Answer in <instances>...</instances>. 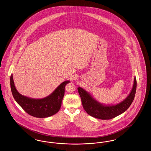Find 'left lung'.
I'll return each instance as SVG.
<instances>
[{"label":"left lung","instance_id":"obj_1","mask_svg":"<svg viewBox=\"0 0 151 151\" xmlns=\"http://www.w3.org/2000/svg\"><path fill=\"white\" fill-rule=\"evenodd\" d=\"M137 80L134 77L132 91L122 101L116 104H105L98 102L90 92L78 87L79 95L81 99L83 108L91 116L101 119L109 120L125 112L133 102L136 93Z\"/></svg>","mask_w":151,"mask_h":151}]
</instances>
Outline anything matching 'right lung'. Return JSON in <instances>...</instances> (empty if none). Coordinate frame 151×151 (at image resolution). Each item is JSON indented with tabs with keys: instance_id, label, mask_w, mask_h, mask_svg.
Wrapping results in <instances>:
<instances>
[{
	"instance_id": "add662e5",
	"label": "right lung",
	"mask_w": 151,
	"mask_h": 151,
	"mask_svg": "<svg viewBox=\"0 0 151 151\" xmlns=\"http://www.w3.org/2000/svg\"><path fill=\"white\" fill-rule=\"evenodd\" d=\"M70 82V80L63 81L48 96L36 99L21 94L16 88L13 74L10 78L12 95L16 102L28 114L38 118L50 117L59 111L65 94V86Z\"/></svg>"
}]
</instances>
